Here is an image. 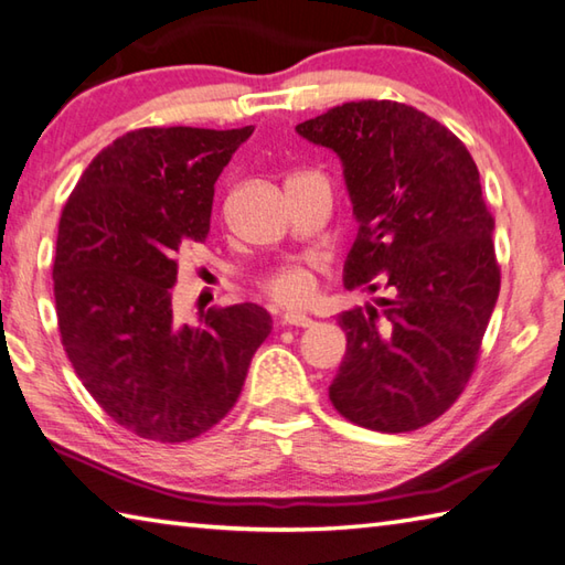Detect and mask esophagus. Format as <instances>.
I'll return each instance as SVG.
<instances>
[{"label":"esophagus","mask_w":565,"mask_h":565,"mask_svg":"<svg viewBox=\"0 0 565 565\" xmlns=\"http://www.w3.org/2000/svg\"><path fill=\"white\" fill-rule=\"evenodd\" d=\"M280 324H282V327H302V329H307V327H312L315 321L309 319L307 315H299V312H287V315H282V317H280Z\"/></svg>","instance_id":"obj_1"}]
</instances>
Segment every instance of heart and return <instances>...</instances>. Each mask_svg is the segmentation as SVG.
<instances>
[{
    "instance_id": "1",
    "label": "heart",
    "mask_w": 565,
    "mask_h": 565,
    "mask_svg": "<svg viewBox=\"0 0 565 565\" xmlns=\"http://www.w3.org/2000/svg\"><path fill=\"white\" fill-rule=\"evenodd\" d=\"M317 268L315 266H287L263 278L260 290L280 307H305L317 295Z\"/></svg>"
}]
</instances>
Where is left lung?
Masks as SVG:
<instances>
[{"label":"left lung","mask_w":565,"mask_h":565,"mask_svg":"<svg viewBox=\"0 0 565 565\" xmlns=\"http://www.w3.org/2000/svg\"><path fill=\"white\" fill-rule=\"evenodd\" d=\"M295 129L341 158L359 222L343 285L390 292L339 315L347 359L331 405L373 431L427 427L473 375L500 295L476 160L444 124L390 99L347 102Z\"/></svg>","instance_id":"left-lung-1"}]
</instances>
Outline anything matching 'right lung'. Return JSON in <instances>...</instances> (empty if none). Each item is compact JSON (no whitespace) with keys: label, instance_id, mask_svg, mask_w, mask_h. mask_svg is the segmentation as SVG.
I'll use <instances>...</instances> for the list:
<instances>
[{"label":"right lung","instance_id":"add662e5","mask_svg":"<svg viewBox=\"0 0 565 565\" xmlns=\"http://www.w3.org/2000/svg\"><path fill=\"white\" fill-rule=\"evenodd\" d=\"M244 129H136L102 148L65 202L53 292L87 393L141 439L180 444L236 405L273 319L258 305L172 312L178 253L210 234L214 182Z\"/></svg>","mask_w":565,"mask_h":565}]
</instances>
